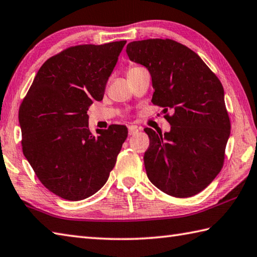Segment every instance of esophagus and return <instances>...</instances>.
<instances>
[{
  "label": "esophagus",
  "instance_id": "obj_1",
  "mask_svg": "<svg viewBox=\"0 0 257 257\" xmlns=\"http://www.w3.org/2000/svg\"><path fill=\"white\" fill-rule=\"evenodd\" d=\"M138 132H139V129H138L137 125H129V127H128L129 136H134V135L137 134Z\"/></svg>",
  "mask_w": 257,
  "mask_h": 257
}]
</instances>
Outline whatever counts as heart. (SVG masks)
Masks as SVG:
<instances>
[{
	"instance_id": "heart-1",
	"label": "heart",
	"mask_w": 257,
	"mask_h": 257,
	"mask_svg": "<svg viewBox=\"0 0 257 257\" xmlns=\"http://www.w3.org/2000/svg\"><path fill=\"white\" fill-rule=\"evenodd\" d=\"M134 68H137V67H133V68H130V69H134ZM130 69H129V70H130Z\"/></svg>"
}]
</instances>
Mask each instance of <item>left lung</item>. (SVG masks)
Returning <instances> with one entry per match:
<instances>
[{"mask_svg": "<svg viewBox=\"0 0 257 257\" xmlns=\"http://www.w3.org/2000/svg\"><path fill=\"white\" fill-rule=\"evenodd\" d=\"M130 61L142 64L152 77V101L170 109L168 133L146 128L150 146L145 168L150 182L178 198L192 197L218 175L224 163L230 122L224 89L197 53L169 39L130 42Z\"/></svg>", "mask_w": 257, "mask_h": 257, "instance_id": "obj_1", "label": "left lung"}]
</instances>
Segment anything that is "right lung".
Segmentation results:
<instances>
[{"label":"right lung","mask_w":257,"mask_h":257,"mask_svg":"<svg viewBox=\"0 0 257 257\" xmlns=\"http://www.w3.org/2000/svg\"><path fill=\"white\" fill-rule=\"evenodd\" d=\"M125 41L82 44L48 59L20 107L23 155L45 187L81 200L107 183L128 129L89 130L87 111L101 101Z\"/></svg>","instance_id":"right-lung-1"}]
</instances>
